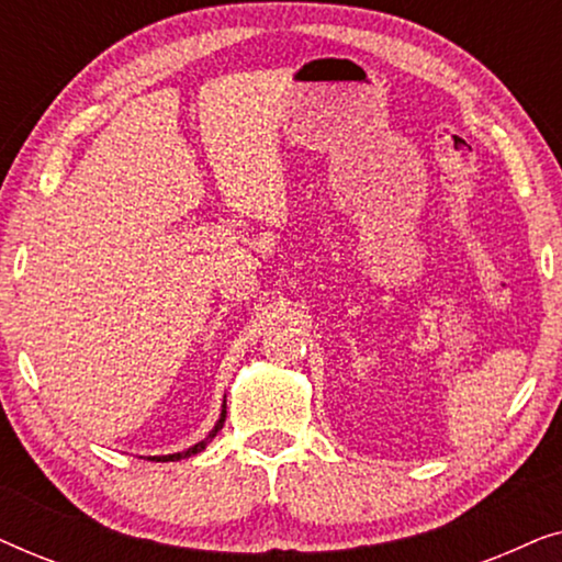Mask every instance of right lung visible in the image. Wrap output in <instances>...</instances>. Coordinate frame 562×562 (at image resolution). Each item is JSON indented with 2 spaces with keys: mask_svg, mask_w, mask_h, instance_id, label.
I'll return each instance as SVG.
<instances>
[{
  "mask_svg": "<svg viewBox=\"0 0 562 562\" xmlns=\"http://www.w3.org/2000/svg\"><path fill=\"white\" fill-rule=\"evenodd\" d=\"M225 417H227V402L222 404V412H220V419L214 422V427H212V432L204 437L202 442H196V445H191V448H187V450H181V452H171V456H153L150 460H156V463H171V460H181V458H191V456H196V452H202L206 445H210L214 437H217V432L222 429V425H225Z\"/></svg>",
  "mask_w": 562,
  "mask_h": 562,
  "instance_id": "obj_1",
  "label": "right lung"
}]
</instances>
